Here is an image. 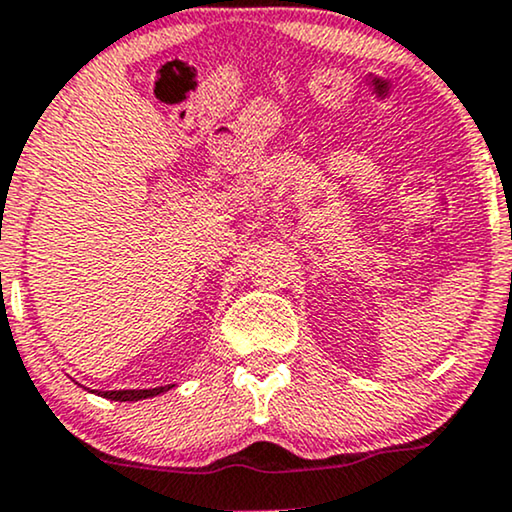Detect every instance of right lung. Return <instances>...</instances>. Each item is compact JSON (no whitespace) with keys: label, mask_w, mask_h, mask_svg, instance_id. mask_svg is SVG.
Instances as JSON below:
<instances>
[{"label":"right lung","mask_w":512,"mask_h":512,"mask_svg":"<svg viewBox=\"0 0 512 512\" xmlns=\"http://www.w3.org/2000/svg\"><path fill=\"white\" fill-rule=\"evenodd\" d=\"M174 385H165V387H153V390H111V392H103L101 397L113 399V401H139V399H148L155 397V394H163L170 390Z\"/></svg>","instance_id":"right-lung-1"}]
</instances>
